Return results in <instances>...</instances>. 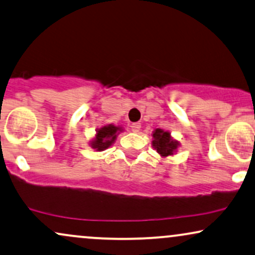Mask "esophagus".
<instances>
[{"label":"esophagus","mask_w":255,"mask_h":255,"mask_svg":"<svg viewBox=\"0 0 255 255\" xmlns=\"http://www.w3.org/2000/svg\"><path fill=\"white\" fill-rule=\"evenodd\" d=\"M130 128H131V130L133 131V132H138V131H139V128H140V124H139V123H133V124L130 125Z\"/></svg>","instance_id":"1"}]
</instances>
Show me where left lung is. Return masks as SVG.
<instances>
[{"instance_id":"1","label":"left lung","mask_w":255,"mask_h":255,"mask_svg":"<svg viewBox=\"0 0 255 255\" xmlns=\"http://www.w3.org/2000/svg\"><path fill=\"white\" fill-rule=\"evenodd\" d=\"M152 145L157 152L163 157L170 156L177 149V142L171 139L170 133L168 131H163L162 128H156L152 133Z\"/></svg>"}]
</instances>
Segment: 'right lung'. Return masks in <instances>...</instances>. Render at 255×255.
Listing matches in <instances>:
<instances>
[{"label":"right lung","instance_id":"obj_1","mask_svg":"<svg viewBox=\"0 0 255 255\" xmlns=\"http://www.w3.org/2000/svg\"><path fill=\"white\" fill-rule=\"evenodd\" d=\"M118 131H122V128L111 124L106 125V127L104 128H100L98 132H97L96 139L91 143L92 144L93 149H97L98 151L108 149V147L115 142Z\"/></svg>","mask_w":255,"mask_h":255}]
</instances>
